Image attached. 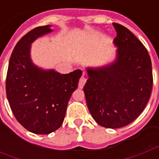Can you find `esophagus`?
<instances>
[{
    "label": "esophagus",
    "instance_id": "obj_1",
    "mask_svg": "<svg viewBox=\"0 0 159 159\" xmlns=\"http://www.w3.org/2000/svg\"><path fill=\"white\" fill-rule=\"evenodd\" d=\"M86 77H85V74L84 73H83V76H82V77L80 78L79 80V83H78V87H79L80 89H83V86L85 85V83H86Z\"/></svg>",
    "mask_w": 159,
    "mask_h": 159
}]
</instances>
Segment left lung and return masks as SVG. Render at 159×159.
I'll return each instance as SVG.
<instances>
[{"instance_id":"obj_1","label":"left lung","mask_w":159,"mask_h":159,"mask_svg":"<svg viewBox=\"0 0 159 159\" xmlns=\"http://www.w3.org/2000/svg\"><path fill=\"white\" fill-rule=\"evenodd\" d=\"M117 59L100 68H87L83 88L88 108L100 126L118 129L140 116L150 99L152 70L150 55L126 27L113 23Z\"/></svg>"}]
</instances>
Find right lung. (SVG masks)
Wrapping results in <instances>:
<instances>
[{"label": "right lung", "instance_id": "add662e5", "mask_svg": "<svg viewBox=\"0 0 159 159\" xmlns=\"http://www.w3.org/2000/svg\"><path fill=\"white\" fill-rule=\"evenodd\" d=\"M51 25L36 27L16 44L9 60L6 92L12 113L23 127L37 134H48L62 125L82 70L60 74L42 70L30 59V45L51 32Z\"/></svg>", "mask_w": 159, "mask_h": 159}]
</instances>
